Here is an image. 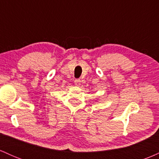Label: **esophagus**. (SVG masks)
<instances>
[{
	"label": "esophagus",
	"mask_w": 159,
	"mask_h": 159,
	"mask_svg": "<svg viewBox=\"0 0 159 159\" xmlns=\"http://www.w3.org/2000/svg\"><path fill=\"white\" fill-rule=\"evenodd\" d=\"M75 86H77V87H78V86H80L81 85V81H80V80H75Z\"/></svg>",
	"instance_id": "34e87169"
}]
</instances>
